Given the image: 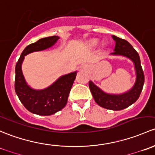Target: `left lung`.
<instances>
[{
  "mask_svg": "<svg viewBox=\"0 0 155 155\" xmlns=\"http://www.w3.org/2000/svg\"><path fill=\"white\" fill-rule=\"evenodd\" d=\"M113 39L116 41L113 55H122L130 58L134 62L137 73V80L135 84L130 90L122 95H110L104 92L101 89L95 86L92 81L89 82L90 92L94 100L99 106L108 110H121L134 103L140 97L144 84V73L140 63L139 54L127 41L123 39L113 36Z\"/></svg>",
  "mask_w": 155,
  "mask_h": 155,
  "instance_id": "8db88e82",
  "label": "left lung"
}]
</instances>
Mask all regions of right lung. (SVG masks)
Wrapping results in <instances>:
<instances>
[{
    "label": "right lung",
    "instance_id": "right-lung-1",
    "mask_svg": "<svg viewBox=\"0 0 155 155\" xmlns=\"http://www.w3.org/2000/svg\"><path fill=\"white\" fill-rule=\"evenodd\" d=\"M58 39V36H56L43 38L28 45L22 51L15 66V92L25 107L34 114L49 116L61 110L66 105L68 95L77 75V71H74L62 76L51 86L42 90L31 89L25 82L21 71L25 56L51 47Z\"/></svg>",
    "mask_w": 155,
    "mask_h": 155
}]
</instances>
